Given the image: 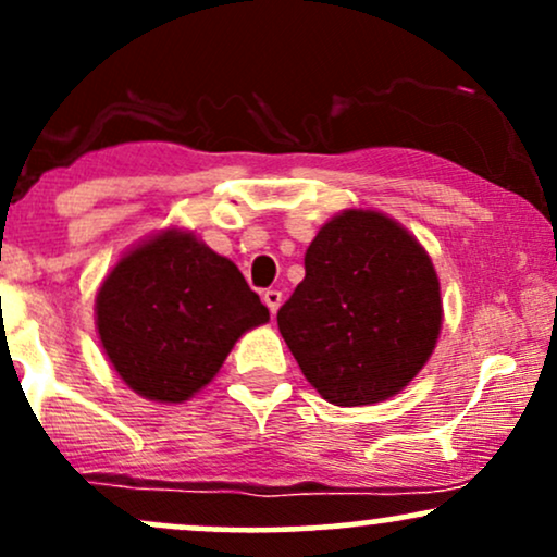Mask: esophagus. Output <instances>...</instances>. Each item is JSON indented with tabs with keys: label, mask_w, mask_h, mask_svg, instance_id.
Instances as JSON below:
<instances>
[{
	"label": "esophagus",
	"mask_w": 557,
	"mask_h": 557,
	"mask_svg": "<svg viewBox=\"0 0 557 557\" xmlns=\"http://www.w3.org/2000/svg\"><path fill=\"white\" fill-rule=\"evenodd\" d=\"M261 300H264V304H267V309H270L272 314H277L280 304H283V293H280V290H274V287H270V290H264V293H261Z\"/></svg>",
	"instance_id": "1"
}]
</instances>
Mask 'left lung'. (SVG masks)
<instances>
[{"label":"left lung","mask_w":557,"mask_h":557,"mask_svg":"<svg viewBox=\"0 0 557 557\" xmlns=\"http://www.w3.org/2000/svg\"><path fill=\"white\" fill-rule=\"evenodd\" d=\"M306 277L277 311L300 372L335 406H369L421 372L443 324L432 259L380 212L332 216L304 259Z\"/></svg>","instance_id":"1"}]
</instances>
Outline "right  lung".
I'll use <instances>...</instances> for the list:
<instances>
[{
    "label": "right lung",
    "mask_w": 557,
    "mask_h": 557,
    "mask_svg": "<svg viewBox=\"0 0 557 557\" xmlns=\"http://www.w3.org/2000/svg\"><path fill=\"white\" fill-rule=\"evenodd\" d=\"M267 319L238 267L181 230L120 259L96 293V327L114 372L159 403L209 385L235 341Z\"/></svg>",
    "instance_id": "obj_1"
}]
</instances>
